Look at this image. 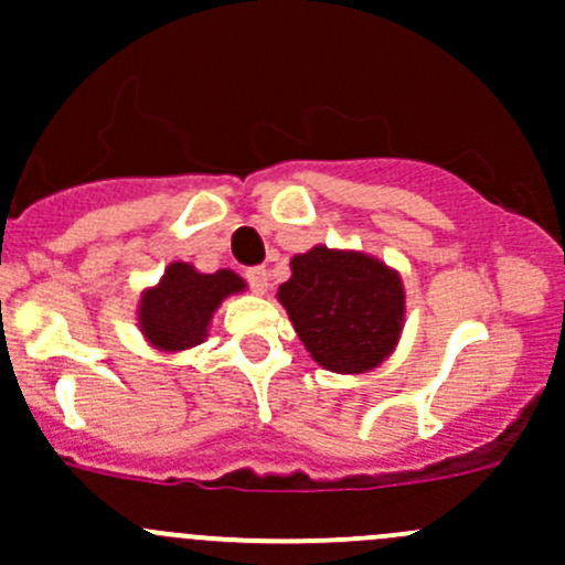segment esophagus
Returning <instances> with one entry per match:
<instances>
[{
	"label": "esophagus",
	"instance_id": "34e87169",
	"mask_svg": "<svg viewBox=\"0 0 565 565\" xmlns=\"http://www.w3.org/2000/svg\"><path fill=\"white\" fill-rule=\"evenodd\" d=\"M245 278H247V284H250V289L256 295L267 292V281H270V276H267L265 267H250V270H245Z\"/></svg>",
	"mask_w": 565,
	"mask_h": 565
}]
</instances>
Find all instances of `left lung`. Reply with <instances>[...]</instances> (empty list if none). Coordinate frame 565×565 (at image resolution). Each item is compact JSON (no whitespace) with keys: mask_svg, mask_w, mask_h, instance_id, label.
I'll return each mask as SVG.
<instances>
[{"mask_svg":"<svg viewBox=\"0 0 565 565\" xmlns=\"http://www.w3.org/2000/svg\"><path fill=\"white\" fill-rule=\"evenodd\" d=\"M289 267L278 300L320 367L367 373L393 354L404 329V284L393 267L326 245L292 256Z\"/></svg>","mask_w":565,"mask_h":565,"instance_id":"8db88e82","label":"left lung"}]
</instances>
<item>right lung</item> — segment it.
Masks as SVG:
<instances>
[{"mask_svg": "<svg viewBox=\"0 0 565 565\" xmlns=\"http://www.w3.org/2000/svg\"><path fill=\"white\" fill-rule=\"evenodd\" d=\"M245 289L234 270L198 273L172 262L156 287L141 292L139 329L158 351H186L209 337V323L228 295Z\"/></svg>", "mask_w": 565, "mask_h": 565, "instance_id": "1", "label": "right lung"}]
</instances>
